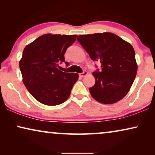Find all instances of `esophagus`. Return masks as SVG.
<instances>
[{"label": "esophagus", "instance_id": "1", "mask_svg": "<svg viewBox=\"0 0 155 155\" xmlns=\"http://www.w3.org/2000/svg\"><path fill=\"white\" fill-rule=\"evenodd\" d=\"M87 75V71H84L83 73L79 74L80 78H83V77H84V76H86Z\"/></svg>", "mask_w": 155, "mask_h": 155}]
</instances>
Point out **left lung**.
<instances>
[{
  "instance_id": "left-lung-1",
  "label": "left lung",
  "mask_w": 155,
  "mask_h": 155,
  "mask_svg": "<svg viewBox=\"0 0 155 155\" xmlns=\"http://www.w3.org/2000/svg\"><path fill=\"white\" fill-rule=\"evenodd\" d=\"M77 40L92 61H99L101 68L93 72L94 85L90 94L99 102L109 104L124 98L137 74V65L133 46L110 32L78 36Z\"/></svg>"
}]
</instances>
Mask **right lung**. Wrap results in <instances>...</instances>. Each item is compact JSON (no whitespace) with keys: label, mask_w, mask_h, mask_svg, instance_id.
Masks as SVG:
<instances>
[{"label":"right lung","mask_w":155,"mask_h":155,"mask_svg":"<svg viewBox=\"0 0 155 155\" xmlns=\"http://www.w3.org/2000/svg\"><path fill=\"white\" fill-rule=\"evenodd\" d=\"M76 37L77 35L46 34L28 44L23 51L19 63L23 83L40 103L58 105L65 102L71 94L79 75L64 73L58 67L59 63L65 61V53Z\"/></svg>","instance_id":"add662e5"}]
</instances>
